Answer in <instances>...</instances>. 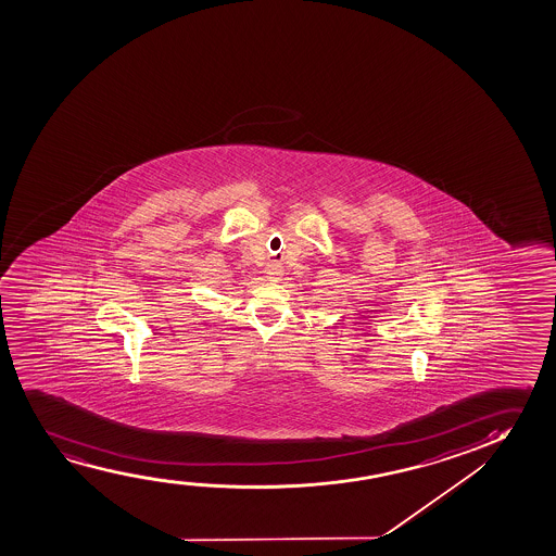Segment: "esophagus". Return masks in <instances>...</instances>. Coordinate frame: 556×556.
Listing matches in <instances>:
<instances>
[{
  "label": "esophagus",
  "mask_w": 556,
  "mask_h": 556,
  "mask_svg": "<svg viewBox=\"0 0 556 556\" xmlns=\"http://www.w3.org/2000/svg\"><path fill=\"white\" fill-rule=\"evenodd\" d=\"M282 277V269L281 267L271 266L269 269H267V279L269 281H279Z\"/></svg>",
  "instance_id": "1"
}]
</instances>
